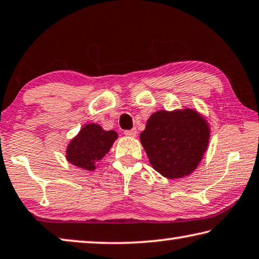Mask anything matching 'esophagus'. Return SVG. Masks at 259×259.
I'll return each instance as SVG.
<instances>
[{"label":"esophagus","instance_id":"34e87169","mask_svg":"<svg viewBox=\"0 0 259 259\" xmlns=\"http://www.w3.org/2000/svg\"><path fill=\"white\" fill-rule=\"evenodd\" d=\"M124 135L128 136V137H136V136H137V129L134 128L131 130H125Z\"/></svg>","mask_w":259,"mask_h":259}]
</instances>
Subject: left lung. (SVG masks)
<instances>
[{
    "instance_id": "left-lung-1",
    "label": "left lung",
    "mask_w": 259,
    "mask_h": 259,
    "mask_svg": "<svg viewBox=\"0 0 259 259\" xmlns=\"http://www.w3.org/2000/svg\"><path fill=\"white\" fill-rule=\"evenodd\" d=\"M210 125L195 108L160 109L147 120L140 143L153 169L168 179L191 175L207 151Z\"/></svg>"
}]
</instances>
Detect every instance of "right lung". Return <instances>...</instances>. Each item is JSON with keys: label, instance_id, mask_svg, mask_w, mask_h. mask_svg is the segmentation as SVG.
<instances>
[{"label": "right lung", "instance_id": "add662e5", "mask_svg": "<svg viewBox=\"0 0 259 259\" xmlns=\"http://www.w3.org/2000/svg\"><path fill=\"white\" fill-rule=\"evenodd\" d=\"M119 137L116 131L104 130L97 123H87L69 140L66 160L76 168L94 171Z\"/></svg>", "mask_w": 259, "mask_h": 259}]
</instances>
